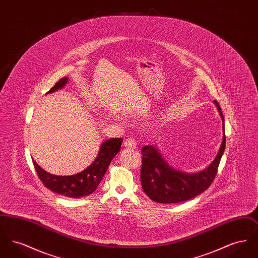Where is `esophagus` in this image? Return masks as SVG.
Returning a JSON list of instances; mask_svg holds the SVG:
<instances>
[{
  "label": "esophagus",
  "mask_w": 258,
  "mask_h": 258,
  "mask_svg": "<svg viewBox=\"0 0 258 258\" xmlns=\"http://www.w3.org/2000/svg\"><path fill=\"white\" fill-rule=\"evenodd\" d=\"M123 144L124 146L127 148H135L137 145V141L135 140V138H132V137H128L126 139H124L123 141Z\"/></svg>",
  "instance_id": "esophagus-1"
}]
</instances>
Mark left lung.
<instances>
[{
  "instance_id": "left-lung-1",
  "label": "left lung",
  "mask_w": 258,
  "mask_h": 258,
  "mask_svg": "<svg viewBox=\"0 0 258 258\" xmlns=\"http://www.w3.org/2000/svg\"><path fill=\"white\" fill-rule=\"evenodd\" d=\"M215 102L223 121L221 107L217 100ZM224 149L225 135H223L221 149L216 159L208 167L198 173L187 174L170 167L154 146L142 148L140 179L144 192L152 200L164 204L179 203L197 197L205 191L213 183Z\"/></svg>"
}]
</instances>
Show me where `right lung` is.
Returning a JSON list of instances; mask_svg holds the SVG:
<instances>
[{
	"mask_svg": "<svg viewBox=\"0 0 258 258\" xmlns=\"http://www.w3.org/2000/svg\"><path fill=\"white\" fill-rule=\"evenodd\" d=\"M67 83L68 77L61 78L46 94L61 89ZM122 142V138H111L103 142L95 161L85 170L73 176L52 175L40 168L34 160L33 163L39 180L51 191L72 198L87 197L97 189L104 174L107 171L111 160L120 151Z\"/></svg>",
	"mask_w": 258,
	"mask_h": 258,
	"instance_id": "obj_1",
	"label": "right lung"
}]
</instances>
